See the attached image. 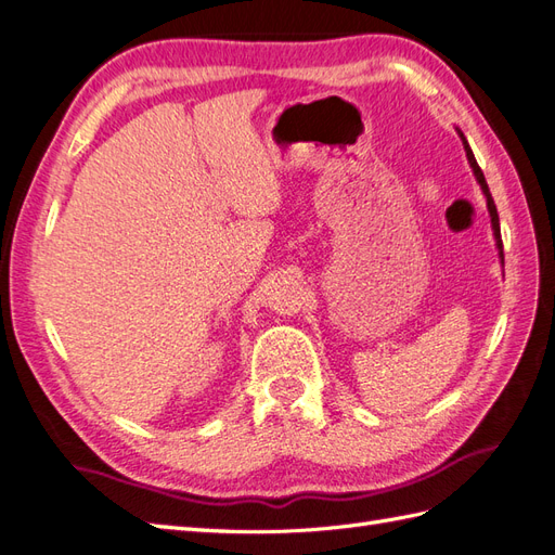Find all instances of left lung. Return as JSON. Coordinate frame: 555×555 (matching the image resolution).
<instances>
[{"instance_id": "8db88e82", "label": "left lung", "mask_w": 555, "mask_h": 555, "mask_svg": "<svg viewBox=\"0 0 555 555\" xmlns=\"http://www.w3.org/2000/svg\"><path fill=\"white\" fill-rule=\"evenodd\" d=\"M461 139H463V145H465L467 162H469V166H473V171H475V176H477V180H479V184H481V190H483V194H486V204H489L491 222H493V231H495L498 247H500V259H505V255H502V241H500V220H498V208H495V201H493V196H491V192H489V184H486V178H483V173H481V169H479V164H477V159H475V155H473V150H469V145H467V141H465L463 133H461Z\"/></svg>"}]
</instances>
